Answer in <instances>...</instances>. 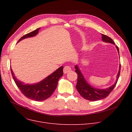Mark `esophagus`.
I'll return each instance as SVG.
<instances>
[{
    "label": "esophagus",
    "mask_w": 132,
    "mask_h": 132,
    "mask_svg": "<svg viewBox=\"0 0 132 132\" xmlns=\"http://www.w3.org/2000/svg\"><path fill=\"white\" fill-rule=\"evenodd\" d=\"M71 71V68L70 66H65L64 68V73L66 74Z\"/></svg>",
    "instance_id": "obj_1"
}]
</instances>
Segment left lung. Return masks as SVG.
<instances>
[{"label":"left lung","instance_id":"8db88e82","mask_svg":"<svg viewBox=\"0 0 132 132\" xmlns=\"http://www.w3.org/2000/svg\"><path fill=\"white\" fill-rule=\"evenodd\" d=\"M102 38L103 42L115 45L113 40L110 37H108L106 35H105L102 34ZM116 47L119 54L118 47L117 46H116ZM75 72L78 74V81L77 84L76 85V88L78 90L79 93L83 98H84L86 100L91 101H95L106 98L111 93V92L113 90V89L115 87L119 77L121 65L120 64L119 70L118 73L117 80L116 82L114 83V84H113L112 86L110 87L109 88L105 89H97L93 88L91 86H90L87 82L86 80H85L84 77V75H82L80 70H79V68L78 67V66L77 65H75Z\"/></svg>","mask_w":132,"mask_h":132}]
</instances>
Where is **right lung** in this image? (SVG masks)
Returning <instances> with one entry per match:
<instances>
[{
	"mask_svg": "<svg viewBox=\"0 0 132 132\" xmlns=\"http://www.w3.org/2000/svg\"><path fill=\"white\" fill-rule=\"evenodd\" d=\"M40 28L25 35L18 42L24 38L36 36ZM63 68L62 66L60 67L43 80L32 85H24L15 77L11 68V71L15 84L26 97L36 101H42L50 97L56 89L59 79L63 75Z\"/></svg>",
	"mask_w": 132,
	"mask_h": 132,
	"instance_id": "1",
	"label": "right lung"
}]
</instances>
